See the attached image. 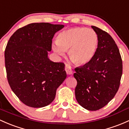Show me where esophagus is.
<instances>
[{"label": "esophagus", "mask_w": 129, "mask_h": 129, "mask_svg": "<svg viewBox=\"0 0 129 129\" xmlns=\"http://www.w3.org/2000/svg\"><path fill=\"white\" fill-rule=\"evenodd\" d=\"M65 70H66V73H67V75H72L73 74V71L72 70L71 67H69L68 65H66V68H65Z\"/></svg>", "instance_id": "obj_1"}]
</instances>
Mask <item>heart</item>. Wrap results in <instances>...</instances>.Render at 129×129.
<instances>
[{
    "label": "heart",
    "mask_w": 129,
    "mask_h": 129,
    "mask_svg": "<svg viewBox=\"0 0 129 129\" xmlns=\"http://www.w3.org/2000/svg\"><path fill=\"white\" fill-rule=\"evenodd\" d=\"M98 45L95 31L84 27H75L59 33L52 43V49L59 56L69 50L70 60L77 66L87 64L94 57Z\"/></svg>",
    "instance_id": "b5f03b06"
}]
</instances>
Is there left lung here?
<instances>
[{
	"label": "left lung",
	"instance_id": "8db88e82",
	"mask_svg": "<svg viewBox=\"0 0 129 129\" xmlns=\"http://www.w3.org/2000/svg\"><path fill=\"white\" fill-rule=\"evenodd\" d=\"M98 36V45L91 62L75 69L77 102L89 111L105 106L118 91L122 74V61L114 40L107 32L91 26Z\"/></svg>",
	"mask_w": 129,
	"mask_h": 129
}]
</instances>
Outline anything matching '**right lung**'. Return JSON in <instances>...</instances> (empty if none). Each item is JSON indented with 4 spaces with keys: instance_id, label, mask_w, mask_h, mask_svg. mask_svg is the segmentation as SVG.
Instances as JSON below:
<instances>
[{
    "instance_id": "right-lung-1",
    "label": "right lung",
    "mask_w": 129,
    "mask_h": 129,
    "mask_svg": "<svg viewBox=\"0 0 129 129\" xmlns=\"http://www.w3.org/2000/svg\"><path fill=\"white\" fill-rule=\"evenodd\" d=\"M63 25L34 23L17 29L8 41L5 64L9 85L19 100L32 108L53 101L67 77L65 65L48 58L54 35Z\"/></svg>"
}]
</instances>
